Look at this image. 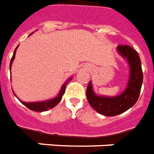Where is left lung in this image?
<instances>
[{"label":"left lung","mask_w":154,"mask_h":154,"mask_svg":"<svg viewBox=\"0 0 154 154\" xmlns=\"http://www.w3.org/2000/svg\"><path fill=\"white\" fill-rule=\"evenodd\" d=\"M119 53L126 58L130 67V77L126 91L119 96L100 97L92 91L91 82L87 88L88 103L98 113L106 116H115L129 110L137 103L143 82V72L138 53L129 45L118 46Z\"/></svg>","instance_id":"left-lung-1"}]
</instances>
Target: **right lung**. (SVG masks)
<instances>
[{"instance_id": "add662e5", "label": "right lung", "mask_w": 154, "mask_h": 154, "mask_svg": "<svg viewBox=\"0 0 154 154\" xmlns=\"http://www.w3.org/2000/svg\"><path fill=\"white\" fill-rule=\"evenodd\" d=\"M17 48H18V46H17V48H16V49H15L14 52H13V57L11 59L10 66H9V68H10V69L11 64H12V63H13V60H14L15 54H16V51H17ZM70 80H71V79H70ZM66 86H67V83H65V84L63 85L62 88H61V91H60V94H58V96L56 97L55 98H52L51 100H47L44 101V102H38V103H24V102H22V101H20V102H21L25 106H27L28 109H30L31 110H34V111L39 112L46 111V110H50L51 108H53L54 106H56L58 103H60V101L61 100L63 95L64 94L65 89H66Z\"/></svg>"}]
</instances>
